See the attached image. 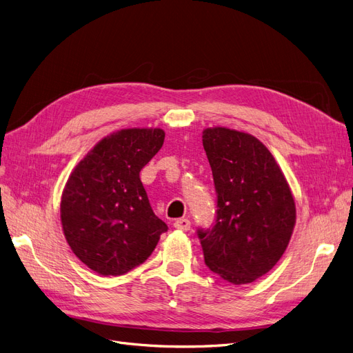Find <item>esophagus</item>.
<instances>
[{
    "label": "esophagus",
    "instance_id": "obj_1",
    "mask_svg": "<svg viewBox=\"0 0 353 353\" xmlns=\"http://www.w3.org/2000/svg\"><path fill=\"white\" fill-rule=\"evenodd\" d=\"M174 228L180 229V231H189L190 229V221L186 218H180L174 222Z\"/></svg>",
    "mask_w": 353,
    "mask_h": 353
}]
</instances>
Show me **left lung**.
Returning a JSON list of instances; mask_svg holds the SVG:
<instances>
[{
	"instance_id": "8db88e82",
	"label": "left lung",
	"mask_w": 353,
	"mask_h": 353,
	"mask_svg": "<svg viewBox=\"0 0 353 353\" xmlns=\"http://www.w3.org/2000/svg\"><path fill=\"white\" fill-rule=\"evenodd\" d=\"M218 194L213 228L199 229L205 263L235 285L254 283L283 256L296 225V203L268 148L254 135L203 130Z\"/></svg>"
}]
</instances>
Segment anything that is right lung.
<instances>
[{
	"label": "right lung",
	"instance_id": "right-lung-1",
	"mask_svg": "<svg viewBox=\"0 0 353 353\" xmlns=\"http://www.w3.org/2000/svg\"><path fill=\"white\" fill-rule=\"evenodd\" d=\"M160 128H125L102 139L70 173L60 219L73 254L99 275H122L154 251L167 225L152 212L141 168L164 143Z\"/></svg>",
	"mask_w": 353,
	"mask_h": 353
}]
</instances>
